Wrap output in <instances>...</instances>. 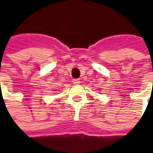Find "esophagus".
Wrapping results in <instances>:
<instances>
[{
	"label": "esophagus",
	"mask_w": 153,
	"mask_h": 153,
	"mask_svg": "<svg viewBox=\"0 0 153 153\" xmlns=\"http://www.w3.org/2000/svg\"><path fill=\"white\" fill-rule=\"evenodd\" d=\"M72 82H73V84H74V85H79V83H80V80L79 79H73L72 80Z\"/></svg>",
	"instance_id": "34e87169"
}]
</instances>
